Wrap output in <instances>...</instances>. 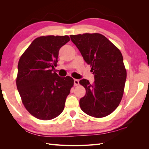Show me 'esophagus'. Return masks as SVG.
Listing matches in <instances>:
<instances>
[{
	"mask_svg": "<svg viewBox=\"0 0 149 149\" xmlns=\"http://www.w3.org/2000/svg\"><path fill=\"white\" fill-rule=\"evenodd\" d=\"M74 86H78L79 84V80L78 79H74Z\"/></svg>",
	"mask_w": 149,
	"mask_h": 149,
	"instance_id": "1",
	"label": "esophagus"
}]
</instances>
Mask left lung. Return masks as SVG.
Listing matches in <instances>:
<instances>
[{
  "label": "left lung",
  "mask_w": 149,
  "mask_h": 149,
  "mask_svg": "<svg viewBox=\"0 0 149 149\" xmlns=\"http://www.w3.org/2000/svg\"><path fill=\"white\" fill-rule=\"evenodd\" d=\"M83 59L91 67L94 81L83 79L86 94L79 100L81 110L94 118L111 114L123 96L127 73L119 49L100 33L70 35Z\"/></svg>",
  "instance_id": "obj_1"
}]
</instances>
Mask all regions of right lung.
Wrapping results in <instances>:
<instances>
[{
  "instance_id": "right-lung-1",
  "label": "right lung",
  "mask_w": 149,
  "mask_h": 149,
  "mask_svg": "<svg viewBox=\"0 0 149 149\" xmlns=\"http://www.w3.org/2000/svg\"><path fill=\"white\" fill-rule=\"evenodd\" d=\"M70 40L68 36H42L35 38L20 58L16 79L26 109L35 118L50 120L64 109L74 80L53 71L58 53Z\"/></svg>"
}]
</instances>
